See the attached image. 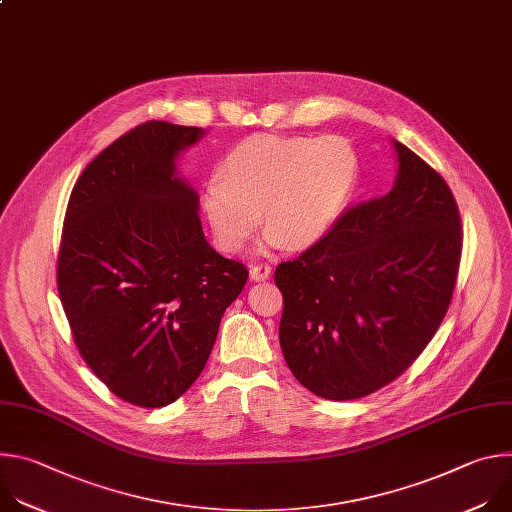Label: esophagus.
<instances>
[{
	"instance_id": "obj_1",
	"label": "esophagus",
	"mask_w": 512,
	"mask_h": 512,
	"mask_svg": "<svg viewBox=\"0 0 512 512\" xmlns=\"http://www.w3.org/2000/svg\"><path fill=\"white\" fill-rule=\"evenodd\" d=\"M271 275V265L269 263H257L251 267V279L253 281H265Z\"/></svg>"
}]
</instances>
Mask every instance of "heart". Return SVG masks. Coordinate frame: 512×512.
<instances>
[{"mask_svg":"<svg viewBox=\"0 0 512 512\" xmlns=\"http://www.w3.org/2000/svg\"><path fill=\"white\" fill-rule=\"evenodd\" d=\"M356 180L358 158L344 137L259 135L243 141L223 172L208 178L204 210L227 251H239L261 221L267 229L261 251L302 249L338 223Z\"/></svg>","mask_w":512,"mask_h":512,"instance_id":"obj_1","label":"heart"}]
</instances>
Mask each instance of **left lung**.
<instances>
[{
  "instance_id": "8db88e82",
  "label": "left lung",
  "mask_w": 512,
  "mask_h": 512,
  "mask_svg": "<svg viewBox=\"0 0 512 512\" xmlns=\"http://www.w3.org/2000/svg\"><path fill=\"white\" fill-rule=\"evenodd\" d=\"M393 148V188L344 212L318 243L275 269L283 358L322 399H358L395 381L452 302L462 255L454 194L401 141Z\"/></svg>"
}]
</instances>
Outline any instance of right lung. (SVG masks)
<instances>
[{
  "instance_id": "1",
  "label": "right lung",
  "mask_w": 512,
  "mask_h": 512,
  "mask_svg": "<svg viewBox=\"0 0 512 512\" xmlns=\"http://www.w3.org/2000/svg\"><path fill=\"white\" fill-rule=\"evenodd\" d=\"M204 133L137 125L85 168L64 216L56 279L72 338L109 391L137 407L190 389L249 277L208 245L198 192L176 168Z\"/></svg>"
}]
</instances>
